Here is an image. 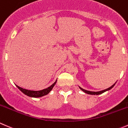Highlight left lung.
<instances>
[{
    "instance_id": "obj_1",
    "label": "left lung",
    "mask_w": 128,
    "mask_h": 128,
    "mask_svg": "<svg viewBox=\"0 0 128 128\" xmlns=\"http://www.w3.org/2000/svg\"><path fill=\"white\" fill-rule=\"evenodd\" d=\"M116 82H115V84H116ZM115 84H114L112 86H111L110 88H108V89H104V90H101V91H98V92H94V91H89V90H85V89H82V88H81L80 87H79V88H80V89H81L82 90L83 92H84L85 93H87V94H91V95H99V94H102V93L104 92L107 91V90H110L111 89H112V88L114 87V86L115 85Z\"/></svg>"
}]
</instances>
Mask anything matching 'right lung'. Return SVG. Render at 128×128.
Segmentation results:
<instances>
[{
  "mask_svg": "<svg viewBox=\"0 0 128 128\" xmlns=\"http://www.w3.org/2000/svg\"><path fill=\"white\" fill-rule=\"evenodd\" d=\"M57 80L52 84L50 86L48 87V88L46 89H42V90H27V89H23V88H20V87L18 86L17 85H16V86L18 88V89H19L22 92L24 93L26 95L28 96L29 97H32V98H40L42 97V96H44L47 95L48 94H49L50 92V90L52 89L53 87L55 86Z\"/></svg>",
  "mask_w": 128,
  "mask_h": 128,
  "instance_id": "obj_1",
  "label": "right lung"
}]
</instances>
